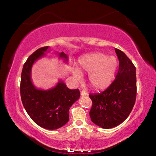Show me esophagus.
I'll list each match as a JSON object with an SVG mask.
<instances>
[{
  "instance_id": "esophagus-1",
  "label": "esophagus",
  "mask_w": 156,
  "mask_h": 156,
  "mask_svg": "<svg viewBox=\"0 0 156 156\" xmlns=\"http://www.w3.org/2000/svg\"><path fill=\"white\" fill-rule=\"evenodd\" d=\"M80 94H81L82 97H84V96L87 95V92H86L85 90H82V91L80 92Z\"/></svg>"
}]
</instances>
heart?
I'll list each match as a JSON object with an SVG mask.
<instances>
[{
    "instance_id": "heart-1",
    "label": "heart",
    "mask_w": 156,
    "mask_h": 156,
    "mask_svg": "<svg viewBox=\"0 0 156 156\" xmlns=\"http://www.w3.org/2000/svg\"><path fill=\"white\" fill-rule=\"evenodd\" d=\"M117 67L118 61L115 56L108 57L102 53H93L84 55L79 59V69L74 68L73 76L80 80V71L89 73V84L96 90H102L107 88L114 80Z\"/></svg>"
}]
</instances>
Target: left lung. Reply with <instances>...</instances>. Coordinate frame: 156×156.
I'll use <instances>...</instances> for the list:
<instances>
[{
	"label": "left lung",
	"mask_w": 156,
	"mask_h": 156,
	"mask_svg": "<svg viewBox=\"0 0 156 156\" xmlns=\"http://www.w3.org/2000/svg\"><path fill=\"white\" fill-rule=\"evenodd\" d=\"M119 60L115 80L101 93L90 94L91 121L103 129L122 123L130 114L136 100V69L124 52L115 49Z\"/></svg>",
	"instance_id": "obj_1"
}]
</instances>
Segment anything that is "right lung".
<instances>
[{"instance_id":"add662e5","label":"right lung","mask_w":156,"mask_h":156,"mask_svg":"<svg viewBox=\"0 0 156 156\" xmlns=\"http://www.w3.org/2000/svg\"><path fill=\"white\" fill-rule=\"evenodd\" d=\"M49 47L41 48L31 54L23 66L21 77V101L29 117L40 127L54 130L62 127L69 120V110L80 98L78 89L70 90L60 80L55 87L48 90L36 88L31 81V68L38 59L45 55ZM59 58L68 61L64 52L58 54Z\"/></svg>"}]
</instances>
